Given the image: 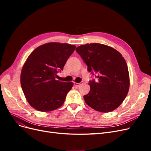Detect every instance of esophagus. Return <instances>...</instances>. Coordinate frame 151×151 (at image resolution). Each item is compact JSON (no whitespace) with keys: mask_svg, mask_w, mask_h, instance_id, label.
<instances>
[{"mask_svg":"<svg viewBox=\"0 0 151 151\" xmlns=\"http://www.w3.org/2000/svg\"><path fill=\"white\" fill-rule=\"evenodd\" d=\"M80 84H81V83H74V86H76V87H78V86H80Z\"/></svg>","mask_w":151,"mask_h":151,"instance_id":"obj_1","label":"esophagus"}]
</instances>
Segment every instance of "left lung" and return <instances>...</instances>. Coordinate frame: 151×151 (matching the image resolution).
Wrapping results in <instances>:
<instances>
[{
    "label": "left lung",
    "mask_w": 151,
    "mask_h": 151,
    "mask_svg": "<svg viewBox=\"0 0 151 151\" xmlns=\"http://www.w3.org/2000/svg\"><path fill=\"white\" fill-rule=\"evenodd\" d=\"M76 50L88 65V71L96 74L98 79L89 81L90 91L84 96L86 104L103 113L117 108L126 98L130 86L124 58L115 49L100 43L82 45Z\"/></svg>",
    "instance_id": "8db88e82"
}]
</instances>
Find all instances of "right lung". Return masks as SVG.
<instances>
[{
    "label": "right lung",
    "mask_w": 151,
    "mask_h": 151,
    "mask_svg": "<svg viewBox=\"0 0 151 151\" xmlns=\"http://www.w3.org/2000/svg\"><path fill=\"white\" fill-rule=\"evenodd\" d=\"M76 49L67 43L52 42L36 48L27 58L21 73V84L31 106L40 111L60 108L74 83L56 80Z\"/></svg>",
    "instance_id": "right-lung-1"
}]
</instances>
